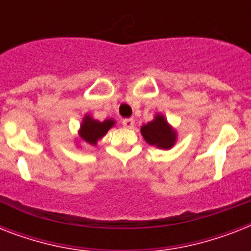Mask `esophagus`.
I'll list each match as a JSON object with an SVG mask.
<instances>
[{
  "label": "esophagus",
  "mask_w": 251,
  "mask_h": 251,
  "mask_svg": "<svg viewBox=\"0 0 251 251\" xmlns=\"http://www.w3.org/2000/svg\"><path fill=\"white\" fill-rule=\"evenodd\" d=\"M134 124H135V120L134 118H125L124 121H122V125L127 127V129H133Z\"/></svg>",
  "instance_id": "esophagus-1"
}]
</instances>
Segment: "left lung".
<instances>
[{"mask_svg":"<svg viewBox=\"0 0 251 251\" xmlns=\"http://www.w3.org/2000/svg\"><path fill=\"white\" fill-rule=\"evenodd\" d=\"M141 134L149 145L160 150H171L177 142V130L161 113H156L152 121L142 125Z\"/></svg>","mask_w":251,"mask_h":251,"instance_id":"1","label":"left lung"}]
</instances>
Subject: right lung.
Instances as JSON below:
<instances>
[{"label":"right lung","mask_w":251,"mask_h":251,"mask_svg":"<svg viewBox=\"0 0 251 251\" xmlns=\"http://www.w3.org/2000/svg\"><path fill=\"white\" fill-rule=\"evenodd\" d=\"M114 125H116V121H114L113 118H106L104 121H99V120H95L91 114H86L83 120H82L79 130H78L76 139H80V141L87 143V145L96 146L98 142Z\"/></svg>","instance_id":"right-lung-1"}]
</instances>
